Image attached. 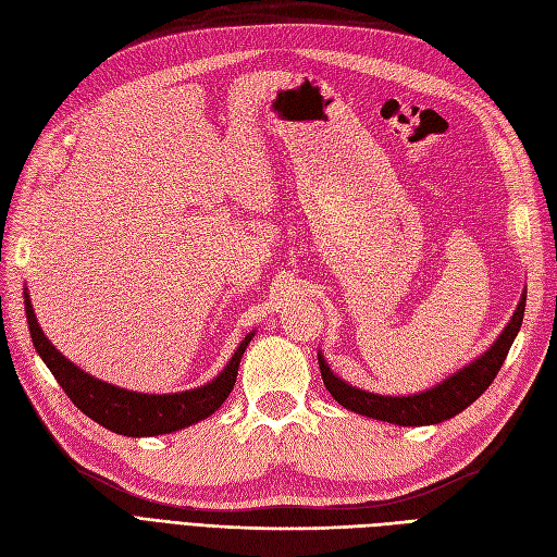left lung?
I'll use <instances>...</instances> for the list:
<instances>
[{
    "instance_id": "left-lung-1",
    "label": "left lung",
    "mask_w": 557,
    "mask_h": 557,
    "mask_svg": "<svg viewBox=\"0 0 557 557\" xmlns=\"http://www.w3.org/2000/svg\"><path fill=\"white\" fill-rule=\"evenodd\" d=\"M525 293H522L518 309L511 315L509 325L497 336V342L487 348L479 360L460 369L458 374H453L444 383H440L432 391L409 395V397H383L374 393H364L360 387H352L339 376L330 372L325 364V358L318 356L320 376L330 391V395L346 407L348 411H356L360 416H369L376 420H385L393 425H434L458 416L462 409H467L471 401H476L497 376L504 360L509 356V348L516 339V334L522 323V313H525Z\"/></svg>"
}]
</instances>
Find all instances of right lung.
I'll return each instance as SVG.
<instances>
[{
	"label": "right lung",
	"mask_w": 557,
	"mask_h": 557,
	"mask_svg": "<svg viewBox=\"0 0 557 557\" xmlns=\"http://www.w3.org/2000/svg\"><path fill=\"white\" fill-rule=\"evenodd\" d=\"M25 313L29 323L32 344L46 367L53 372L55 381L62 385V391L74 401L88 418L102 428L125 434V436H156V434H170L181 428H188L199 420L209 418L215 409L232 393L234 383H237L239 362L246 346L250 344L252 334H246V339L239 344L227 367L218 374L211 383L197 387V391L176 393V395H141L129 393L123 387H115L90 374L83 372L76 364L66 360L55 346L46 339L41 332L35 309L29 305V295L25 293Z\"/></svg>",
	"instance_id": "right-lung-1"
}]
</instances>
